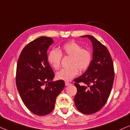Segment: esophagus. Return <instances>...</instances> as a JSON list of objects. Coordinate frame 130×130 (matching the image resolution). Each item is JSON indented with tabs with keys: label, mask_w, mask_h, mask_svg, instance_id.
<instances>
[{
	"label": "esophagus",
	"mask_w": 130,
	"mask_h": 130,
	"mask_svg": "<svg viewBox=\"0 0 130 130\" xmlns=\"http://www.w3.org/2000/svg\"><path fill=\"white\" fill-rule=\"evenodd\" d=\"M65 85H66V86H69V85H70L71 83L67 82H65Z\"/></svg>",
	"instance_id": "34e87169"
}]
</instances>
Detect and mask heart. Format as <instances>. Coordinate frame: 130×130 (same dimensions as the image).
<instances>
[{
	"mask_svg": "<svg viewBox=\"0 0 130 130\" xmlns=\"http://www.w3.org/2000/svg\"><path fill=\"white\" fill-rule=\"evenodd\" d=\"M62 54L71 57L69 65L70 67L62 69L56 73L58 80L70 81L77 76L79 70L83 72L90 66L92 60V54L89 50L82 48L79 44L74 41L67 42L61 49H53L47 56V61L53 69H58L60 66Z\"/></svg>",
	"mask_w": 130,
	"mask_h": 130,
	"instance_id": "heart-1",
	"label": "heart"
}]
</instances>
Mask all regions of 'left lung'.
Masks as SVG:
<instances>
[{
	"label": "left lung",
	"mask_w": 130,
	"mask_h": 130,
	"mask_svg": "<svg viewBox=\"0 0 130 130\" xmlns=\"http://www.w3.org/2000/svg\"><path fill=\"white\" fill-rule=\"evenodd\" d=\"M87 37L93 47L90 66L82 75L74 80L77 88L74 96L76 108L85 114L99 111L106 104L112 88L114 69L110 53L105 46L89 35ZM81 83V86L79 83Z\"/></svg>",
	"instance_id": "8db88e82"
}]
</instances>
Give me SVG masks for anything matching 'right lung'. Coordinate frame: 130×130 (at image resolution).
Segmentation results:
<instances>
[{"instance_id": "obj_1", "label": "right lung", "mask_w": 130, "mask_h": 130, "mask_svg": "<svg viewBox=\"0 0 130 130\" xmlns=\"http://www.w3.org/2000/svg\"><path fill=\"white\" fill-rule=\"evenodd\" d=\"M53 42L50 37L35 39L24 48L17 63L18 90L28 109L37 115L52 112L65 86L61 80L53 81L54 73L47 61V50Z\"/></svg>"}]
</instances>
